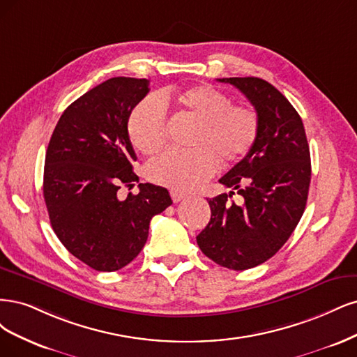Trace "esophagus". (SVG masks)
<instances>
[{
  "instance_id": "esophagus-1",
  "label": "esophagus",
  "mask_w": 357,
  "mask_h": 357,
  "mask_svg": "<svg viewBox=\"0 0 357 357\" xmlns=\"http://www.w3.org/2000/svg\"><path fill=\"white\" fill-rule=\"evenodd\" d=\"M170 197H172V200H174L175 203H178V202H182L183 199H185L187 195L179 192V191H174V190H172V191H170Z\"/></svg>"
}]
</instances>
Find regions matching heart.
<instances>
[{
	"label": "heart",
	"mask_w": 357,
	"mask_h": 357,
	"mask_svg": "<svg viewBox=\"0 0 357 357\" xmlns=\"http://www.w3.org/2000/svg\"><path fill=\"white\" fill-rule=\"evenodd\" d=\"M178 105L197 121L192 151L170 149L153 158L145 167L146 176L174 191H191L212 178L220 163L233 165L248 154L258 136L257 112L243 103H229L224 91L209 84L192 86L162 98L149 95L137 103L129 120L132 144L142 154H154L165 145L166 105Z\"/></svg>",
	"instance_id": "heart-1"
}]
</instances>
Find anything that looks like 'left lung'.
<instances>
[{"mask_svg": "<svg viewBox=\"0 0 357 357\" xmlns=\"http://www.w3.org/2000/svg\"><path fill=\"white\" fill-rule=\"evenodd\" d=\"M237 87L255 107L259 129L243 160L220 179L228 194L209 199L211 221L197 245L213 262L248 270L270 259L300 222L312 163L300 114L280 91L257 77L218 78ZM242 195L240 204L231 197Z\"/></svg>", "mask_w": 357, "mask_h": 357, "instance_id": "left-lung-1", "label": "left lung"}]
</instances>
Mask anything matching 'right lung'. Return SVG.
Here are the masks:
<instances>
[{
  "mask_svg": "<svg viewBox=\"0 0 357 357\" xmlns=\"http://www.w3.org/2000/svg\"><path fill=\"white\" fill-rule=\"evenodd\" d=\"M146 78L114 77L73 102L57 121L45 153L43 194L57 238L98 271L132 262L149 221L172 204L169 191L139 183L124 200L119 190L139 182L128 123L149 91Z\"/></svg>",
  "mask_w": 357,
  "mask_h": 357,
  "instance_id": "1",
  "label": "right lung"
}]
</instances>
